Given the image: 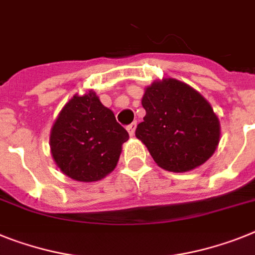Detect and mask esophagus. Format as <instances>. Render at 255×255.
<instances>
[{"label":"esophagus","mask_w":255,"mask_h":255,"mask_svg":"<svg viewBox=\"0 0 255 255\" xmlns=\"http://www.w3.org/2000/svg\"><path fill=\"white\" fill-rule=\"evenodd\" d=\"M134 129H136V123H131L129 126H127V131L129 133V136H133L134 134Z\"/></svg>","instance_id":"1"}]
</instances>
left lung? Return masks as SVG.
<instances>
[{
  "label": "left lung",
  "mask_w": 255,
  "mask_h": 255,
  "mask_svg": "<svg viewBox=\"0 0 255 255\" xmlns=\"http://www.w3.org/2000/svg\"><path fill=\"white\" fill-rule=\"evenodd\" d=\"M141 105L146 114L136 128V137L160 168L192 171L217 150L219 118L206 98L188 84L172 78L153 81L145 88Z\"/></svg>",
  "instance_id": "8db88e82"
}]
</instances>
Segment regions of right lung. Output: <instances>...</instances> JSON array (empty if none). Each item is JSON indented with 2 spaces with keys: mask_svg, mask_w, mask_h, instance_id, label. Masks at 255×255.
<instances>
[{
  "mask_svg": "<svg viewBox=\"0 0 255 255\" xmlns=\"http://www.w3.org/2000/svg\"><path fill=\"white\" fill-rule=\"evenodd\" d=\"M128 132L96 92L75 95L59 111L50 131L51 157L57 167L76 181L92 183L117 167Z\"/></svg>",
  "mask_w": 255,
  "mask_h": 255,
  "instance_id": "obj_1",
  "label": "right lung"
}]
</instances>
